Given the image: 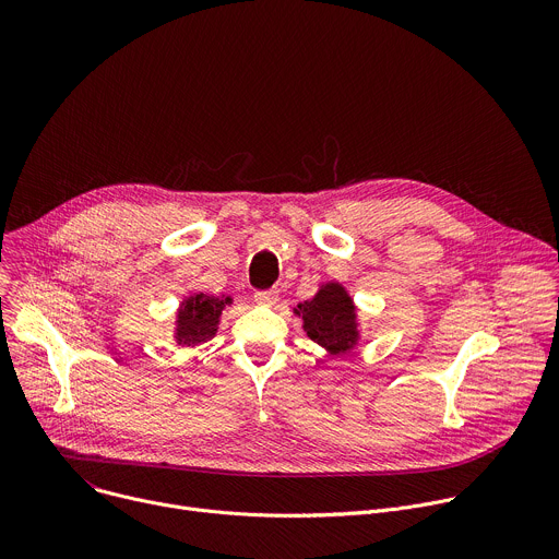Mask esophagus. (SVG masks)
<instances>
[{"label": "esophagus", "mask_w": 559, "mask_h": 559, "mask_svg": "<svg viewBox=\"0 0 559 559\" xmlns=\"http://www.w3.org/2000/svg\"><path fill=\"white\" fill-rule=\"evenodd\" d=\"M277 299H280V293H277L275 288H271V290H258V293H255V301L262 304V306H273V304H277Z\"/></svg>", "instance_id": "esophagus-1"}]
</instances>
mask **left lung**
I'll return each instance as SVG.
<instances>
[{
    "instance_id": "obj_1",
    "label": "left lung",
    "mask_w": 559,
    "mask_h": 559,
    "mask_svg": "<svg viewBox=\"0 0 559 559\" xmlns=\"http://www.w3.org/2000/svg\"><path fill=\"white\" fill-rule=\"evenodd\" d=\"M295 316L301 318L306 335L331 355L350 350L359 340L355 304L337 282L324 284L313 299L297 304Z\"/></svg>"
}]
</instances>
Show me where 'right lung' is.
Masks as SVG:
<instances>
[{
  "instance_id": "right-lung-1",
  "label": "right lung",
  "mask_w": 559,
  "mask_h": 559,
  "mask_svg": "<svg viewBox=\"0 0 559 559\" xmlns=\"http://www.w3.org/2000/svg\"><path fill=\"white\" fill-rule=\"evenodd\" d=\"M226 304H230V297H215L206 293L186 297L177 311L175 342L181 346H198L215 337Z\"/></svg>"
}]
</instances>
